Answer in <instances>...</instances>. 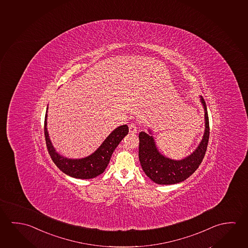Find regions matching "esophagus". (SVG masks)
Returning a JSON list of instances; mask_svg holds the SVG:
<instances>
[{
	"mask_svg": "<svg viewBox=\"0 0 248 248\" xmlns=\"http://www.w3.org/2000/svg\"><path fill=\"white\" fill-rule=\"evenodd\" d=\"M129 132L131 134H136L137 133V126L136 125L134 124V123H132V124H130L129 125Z\"/></svg>",
	"mask_w": 248,
	"mask_h": 248,
	"instance_id": "obj_1",
	"label": "esophagus"
}]
</instances>
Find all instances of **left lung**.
I'll return each mask as SVG.
<instances>
[{
  "label": "left lung",
  "instance_id": "8db88e82",
  "mask_svg": "<svg viewBox=\"0 0 248 248\" xmlns=\"http://www.w3.org/2000/svg\"><path fill=\"white\" fill-rule=\"evenodd\" d=\"M204 108V134L199 146L192 154L181 160H174L162 155L157 150L152 131L149 134L140 132L139 134V158L146 176L157 185H174L185 181L197 170L205 156L209 138V122L204 99L201 96Z\"/></svg>",
  "mask_w": 248,
  "mask_h": 248
}]
</instances>
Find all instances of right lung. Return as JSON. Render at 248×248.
Returning <instances> with one entry per match:
<instances>
[{"instance_id": "add662e5", "label": "right lung", "mask_w": 248, "mask_h": 248, "mask_svg": "<svg viewBox=\"0 0 248 248\" xmlns=\"http://www.w3.org/2000/svg\"><path fill=\"white\" fill-rule=\"evenodd\" d=\"M47 110L45 117V137L47 146L48 153L51 156L52 161L54 162L59 169L62 170L70 177L80 178V179H90L97 177L103 173L109 163L111 156L114 150L117 147L122 139L128 134V126L122 125L115 128L106 140L102 142L98 149L94 151L93 154L83 158L72 159L63 157L56 152L55 148L51 144V140L48 134Z\"/></svg>"}]
</instances>
